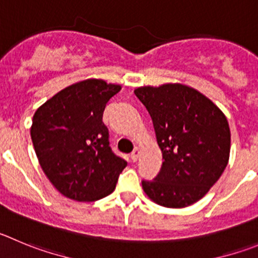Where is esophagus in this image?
I'll list each match as a JSON object with an SVG mask.
<instances>
[{
    "label": "esophagus",
    "instance_id": "obj_1",
    "mask_svg": "<svg viewBox=\"0 0 258 258\" xmlns=\"http://www.w3.org/2000/svg\"><path fill=\"white\" fill-rule=\"evenodd\" d=\"M139 155H140V149H138V148H136V149L134 150V152L131 153V161L132 162H136L139 159Z\"/></svg>",
    "mask_w": 258,
    "mask_h": 258
}]
</instances>
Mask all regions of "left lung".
<instances>
[{
    "label": "left lung",
    "instance_id": "8db88e82",
    "mask_svg": "<svg viewBox=\"0 0 258 258\" xmlns=\"http://www.w3.org/2000/svg\"><path fill=\"white\" fill-rule=\"evenodd\" d=\"M135 95L149 112L163 163L152 181L143 180L153 202L184 208L203 198L226 168L230 128L208 97L181 83L144 86Z\"/></svg>",
    "mask_w": 258,
    "mask_h": 258
}]
</instances>
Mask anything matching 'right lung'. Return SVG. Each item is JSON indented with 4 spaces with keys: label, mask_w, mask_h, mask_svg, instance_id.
<instances>
[{
    "label": "right lung",
    "mask_w": 258,
    "mask_h": 258,
    "mask_svg": "<svg viewBox=\"0 0 258 258\" xmlns=\"http://www.w3.org/2000/svg\"><path fill=\"white\" fill-rule=\"evenodd\" d=\"M119 85L86 80L68 86L39 106L31 138L38 162L62 196L94 202L115 189L127 162L109 146L103 113Z\"/></svg>",
    "instance_id": "right-lung-1"
}]
</instances>
